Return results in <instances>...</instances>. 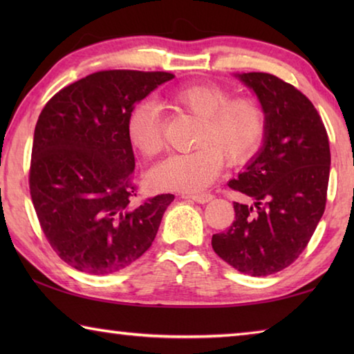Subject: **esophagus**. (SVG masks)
Returning a JSON list of instances; mask_svg holds the SVG:
<instances>
[{"mask_svg":"<svg viewBox=\"0 0 354 354\" xmlns=\"http://www.w3.org/2000/svg\"><path fill=\"white\" fill-rule=\"evenodd\" d=\"M184 198H190L196 203H200V205H205V203L211 201L214 196L211 194H194V195H184Z\"/></svg>","mask_w":354,"mask_h":354,"instance_id":"1","label":"esophagus"}]
</instances>
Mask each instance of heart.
Returning <instances> with one entry per match:
<instances>
[{"instance_id": "b5f03b06", "label": "heart", "mask_w": 354, "mask_h": 354, "mask_svg": "<svg viewBox=\"0 0 354 354\" xmlns=\"http://www.w3.org/2000/svg\"><path fill=\"white\" fill-rule=\"evenodd\" d=\"M230 92L211 84H190L169 95L175 109L200 118L192 153L175 154L154 167L149 179L162 190L196 192L207 187L223 167L247 162L261 148L267 113L253 98H229ZM128 140L143 158L162 151L160 112L154 103L136 106L128 118Z\"/></svg>"}]
</instances>
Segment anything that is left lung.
Here are the masks:
<instances>
[{
    "label": "left lung",
    "mask_w": 354,
    "mask_h": 354,
    "mask_svg": "<svg viewBox=\"0 0 354 354\" xmlns=\"http://www.w3.org/2000/svg\"><path fill=\"white\" fill-rule=\"evenodd\" d=\"M267 113L263 147L227 185L253 205L234 203L230 230L212 248L251 277L281 272L298 259L325 212L331 153L319 112L289 82L270 73L239 75Z\"/></svg>",
    "instance_id": "left-lung-1"
}]
</instances>
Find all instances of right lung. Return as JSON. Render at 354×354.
<instances>
[{"label":"right lung","instance_id":"obj_1","mask_svg":"<svg viewBox=\"0 0 354 354\" xmlns=\"http://www.w3.org/2000/svg\"><path fill=\"white\" fill-rule=\"evenodd\" d=\"M173 77L167 71H97L64 87L41 109L29 192L46 241L76 270H123L151 247L175 195L134 205L136 160L127 127L136 104Z\"/></svg>","mask_w":354,"mask_h":354}]
</instances>
